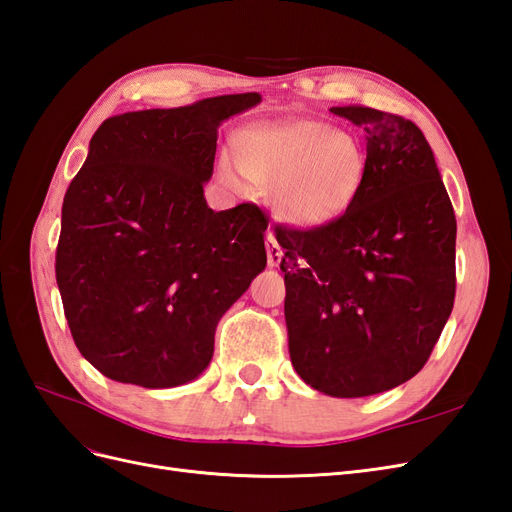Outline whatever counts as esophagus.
<instances>
[{
    "label": "esophagus",
    "instance_id": "1",
    "mask_svg": "<svg viewBox=\"0 0 512 512\" xmlns=\"http://www.w3.org/2000/svg\"><path fill=\"white\" fill-rule=\"evenodd\" d=\"M282 256H284L282 245L277 243L273 232H269V235H267V262H269V267H277V265H280Z\"/></svg>",
    "mask_w": 512,
    "mask_h": 512
}]
</instances>
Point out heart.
Returning a JSON list of instances; mask_svg holds the SVG:
<instances>
[{
    "mask_svg": "<svg viewBox=\"0 0 512 512\" xmlns=\"http://www.w3.org/2000/svg\"><path fill=\"white\" fill-rule=\"evenodd\" d=\"M237 162L245 177L271 188L275 213L297 228L342 220L367 173V153L352 134L309 117L247 130L237 143Z\"/></svg>",
    "mask_w": 512,
    "mask_h": 512,
    "instance_id": "heart-1",
    "label": "heart"
}]
</instances>
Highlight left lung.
Here are the masks:
<instances>
[{
  "label": "left lung",
  "mask_w": 512,
  "mask_h": 512,
  "mask_svg": "<svg viewBox=\"0 0 512 512\" xmlns=\"http://www.w3.org/2000/svg\"><path fill=\"white\" fill-rule=\"evenodd\" d=\"M365 130L352 209L322 228H275L292 367L331 397H367L423 369L455 303L457 222L433 151L410 119L333 106Z\"/></svg>",
  "instance_id": "left-lung-1"
}]
</instances>
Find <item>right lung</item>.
I'll return each instance as SVG.
<instances>
[{"label": "right lung", "mask_w": 512, "mask_h": 512, "mask_svg": "<svg viewBox=\"0 0 512 512\" xmlns=\"http://www.w3.org/2000/svg\"><path fill=\"white\" fill-rule=\"evenodd\" d=\"M258 102L123 113L91 136L61 207L55 275L74 344L106 378L145 389L196 380L220 318L267 267V215L205 200L220 123Z\"/></svg>", "instance_id": "obj_1"}]
</instances>
